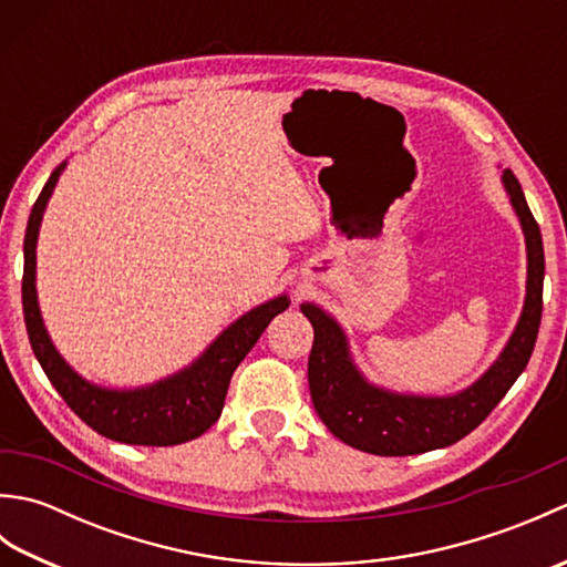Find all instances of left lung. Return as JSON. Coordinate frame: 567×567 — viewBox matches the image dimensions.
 I'll return each instance as SVG.
<instances>
[{
	"label": "left lung",
	"instance_id": "8db88e82",
	"mask_svg": "<svg viewBox=\"0 0 567 567\" xmlns=\"http://www.w3.org/2000/svg\"><path fill=\"white\" fill-rule=\"evenodd\" d=\"M502 185L526 238V297L522 317L499 358L465 390L429 396L378 388L353 363L341 323L311 302L299 307L315 327L307 370L311 402L336 439L372 455H416L445 449L483 424L524 372L534 353L544 311L546 258L540 228L528 209L519 179L512 171H504Z\"/></svg>",
	"mask_w": 567,
	"mask_h": 567
}]
</instances>
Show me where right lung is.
<instances>
[{
    "mask_svg": "<svg viewBox=\"0 0 567 567\" xmlns=\"http://www.w3.org/2000/svg\"><path fill=\"white\" fill-rule=\"evenodd\" d=\"M65 165L68 161L60 163L48 177L33 204L27 236H23L21 299L33 353L72 412L102 436L131 445H177L197 439L221 416L234 370L256 346L268 323L290 307V297L280 295L246 311L216 336L197 360L158 382L134 390H114L84 380L58 353L45 331L39 295H35V244H39L48 199Z\"/></svg>",
    "mask_w": 567,
    "mask_h": 567,
    "instance_id": "1",
    "label": "right lung"
}]
</instances>
